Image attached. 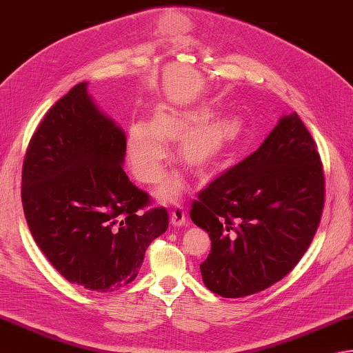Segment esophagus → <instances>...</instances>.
Segmentation results:
<instances>
[{
  "label": "esophagus",
  "instance_id": "34e87169",
  "mask_svg": "<svg viewBox=\"0 0 353 353\" xmlns=\"http://www.w3.org/2000/svg\"><path fill=\"white\" fill-rule=\"evenodd\" d=\"M170 222L174 227H181L185 224V212L183 205H175L170 214Z\"/></svg>",
  "mask_w": 353,
  "mask_h": 353
}]
</instances>
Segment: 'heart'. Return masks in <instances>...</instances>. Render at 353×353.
<instances>
[{"mask_svg": "<svg viewBox=\"0 0 353 353\" xmlns=\"http://www.w3.org/2000/svg\"><path fill=\"white\" fill-rule=\"evenodd\" d=\"M205 120V112H158L152 125L132 123L128 132V155L135 176L146 184L157 183L163 176L168 158L166 141H176L183 136L179 158L193 169H204L237 131V123L232 119L204 125ZM181 187L179 176L170 178L161 189V198L172 199Z\"/></svg>", "mask_w": 353, "mask_h": 353, "instance_id": "obj_1", "label": "heart"}]
</instances>
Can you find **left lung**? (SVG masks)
Here are the masks:
<instances>
[{
	"label": "left lung",
	"instance_id": "obj_1",
	"mask_svg": "<svg viewBox=\"0 0 353 353\" xmlns=\"http://www.w3.org/2000/svg\"><path fill=\"white\" fill-rule=\"evenodd\" d=\"M323 207L317 143L292 112L192 203V221L212 241L199 265L204 285L221 297L239 299L282 280L311 245Z\"/></svg>",
	"mask_w": 353,
	"mask_h": 353
}]
</instances>
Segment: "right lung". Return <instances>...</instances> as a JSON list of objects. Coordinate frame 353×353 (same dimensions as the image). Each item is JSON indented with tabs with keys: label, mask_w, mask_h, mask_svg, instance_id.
<instances>
[{
	"label": "right lung",
	"mask_w": 353,
	"mask_h": 353,
	"mask_svg": "<svg viewBox=\"0 0 353 353\" xmlns=\"http://www.w3.org/2000/svg\"><path fill=\"white\" fill-rule=\"evenodd\" d=\"M126 137L92 103L86 82L46 114L23 164L24 214L34 242L70 283L121 290L139 274L150 242L168 230L164 207L129 181Z\"/></svg>",
	"instance_id": "add662e5"
}]
</instances>
